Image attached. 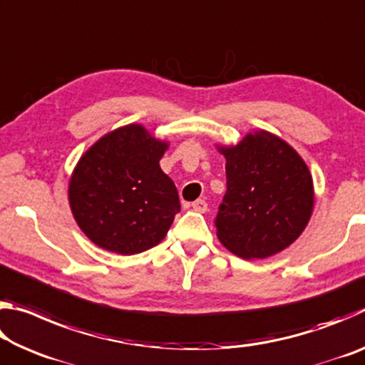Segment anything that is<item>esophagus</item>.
<instances>
[{"label": "esophagus", "instance_id": "34e87169", "mask_svg": "<svg viewBox=\"0 0 365 365\" xmlns=\"http://www.w3.org/2000/svg\"><path fill=\"white\" fill-rule=\"evenodd\" d=\"M191 207H193L196 212H206L207 211V202L205 200H197L195 202H191Z\"/></svg>", "mask_w": 365, "mask_h": 365}]
</instances>
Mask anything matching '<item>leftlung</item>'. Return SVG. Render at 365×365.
I'll return each mask as SVG.
<instances>
[{
  "instance_id": "8db88e82",
  "label": "left lung",
  "mask_w": 365,
  "mask_h": 365,
  "mask_svg": "<svg viewBox=\"0 0 365 365\" xmlns=\"http://www.w3.org/2000/svg\"><path fill=\"white\" fill-rule=\"evenodd\" d=\"M219 151L227 159V191L215 217L220 243L243 259H265L285 250L304 230L314 207L304 160L265 130Z\"/></svg>"
}]
</instances>
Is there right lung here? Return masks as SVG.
Segmentation results:
<instances>
[{
    "instance_id": "obj_1",
    "label": "right lung",
    "mask_w": 365,
    "mask_h": 365,
    "mask_svg": "<svg viewBox=\"0 0 365 365\" xmlns=\"http://www.w3.org/2000/svg\"><path fill=\"white\" fill-rule=\"evenodd\" d=\"M168 146L130 123L104 135L80 158L69 202L96 246L128 256L163 242L180 212L175 185L159 165Z\"/></svg>"
}]
</instances>
